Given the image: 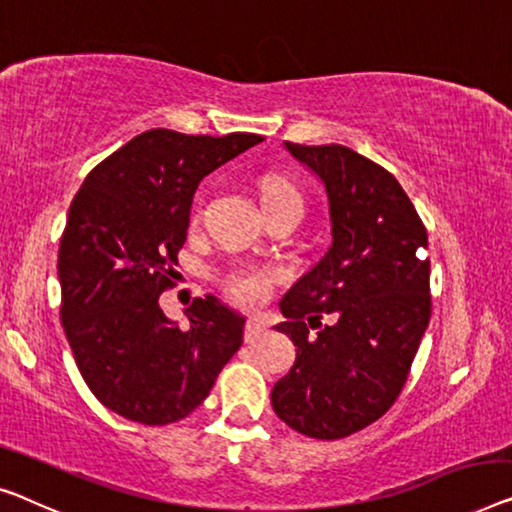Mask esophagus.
Wrapping results in <instances>:
<instances>
[{
  "instance_id": "obj_1",
  "label": "esophagus",
  "mask_w": 512,
  "mask_h": 512,
  "mask_svg": "<svg viewBox=\"0 0 512 512\" xmlns=\"http://www.w3.org/2000/svg\"><path fill=\"white\" fill-rule=\"evenodd\" d=\"M262 335H266V324L264 319L259 317H250L246 322V342H255L262 338Z\"/></svg>"
}]
</instances>
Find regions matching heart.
<instances>
[{
	"label": "heart",
	"instance_id": "b5f03b06",
	"mask_svg": "<svg viewBox=\"0 0 512 512\" xmlns=\"http://www.w3.org/2000/svg\"><path fill=\"white\" fill-rule=\"evenodd\" d=\"M259 193H262V204L285 202V200L301 202V197L294 190L292 183L280 177H264L262 183H259ZM278 276L280 273L276 269H271V266L241 262V264L230 266V269L223 273L220 285H223L227 296H232L234 301L255 305L269 299Z\"/></svg>",
	"mask_w": 512,
	"mask_h": 512
}]
</instances>
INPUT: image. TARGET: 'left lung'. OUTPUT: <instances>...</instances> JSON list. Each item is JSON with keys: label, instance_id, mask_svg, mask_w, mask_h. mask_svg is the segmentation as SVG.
Returning a JSON list of instances; mask_svg holds the SVG:
<instances>
[{"label": "left lung", "instance_id": "8db88e82", "mask_svg": "<svg viewBox=\"0 0 512 512\" xmlns=\"http://www.w3.org/2000/svg\"><path fill=\"white\" fill-rule=\"evenodd\" d=\"M285 147L322 179L333 243L280 301L287 322L276 329L296 361L271 404L292 430L331 441L384 416L407 381L432 312L427 230L398 179L370 158L342 144Z\"/></svg>", "mask_w": 512, "mask_h": 512}]
</instances>
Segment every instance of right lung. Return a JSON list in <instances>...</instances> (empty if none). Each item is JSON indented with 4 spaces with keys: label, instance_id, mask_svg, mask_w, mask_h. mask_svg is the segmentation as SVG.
I'll list each match as a JSON object with an SVG mask.
<instances>
[{
    "label": "right lung",
    "instance_id": "right-lung-1",
    "mask_svg": "<svg viewBox=\"0 0 512 512\" xmlns=\"http://www.w3.org/2000/svg\"><path fill=\"white\" fill-rule=\"evenodd\" d=\"M255 133L135 135L87 174L59 243L61 324L89 391L142 425L186 418L243 342L246 319L207 294L190 329L165 317L200 181L262 142Z\"/></svg>",
    "mask_w": 512,
    "mask_h": 512
}]
</instances>
